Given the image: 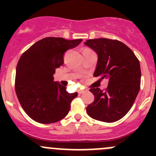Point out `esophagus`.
Here are the masks:
<instances>
[{
  "instance_id": "esophagus-1",
  "label": "esophagus",
  "mask_w": 156,
  "mask_h": 156,
  "mask_svg": "<svg viewBox=\"0 0 156 156\" xmlns=\"http://www.w3.org/2000/svg\"><path fill=\"white\" fill-rule=\"evenodd\" d=\"M84 92H85V90H82V89H78V93L79 94H83V93H84Z\"/></svg>"
}]
</instances>
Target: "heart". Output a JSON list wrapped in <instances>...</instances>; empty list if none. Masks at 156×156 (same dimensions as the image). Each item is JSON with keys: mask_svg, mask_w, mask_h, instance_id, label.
Wrapping results in <instances>:
<instances>
[{"mask_svg": "<svg viewBox=\"0 0 156 156\" xmlns=\"http://www.w3.org/2000/svg\"><path fill=\"white\" fill-rule=\"evenodd\" d=\"M86 50H88V49H85V50H84V51H86Z\"/></svg>", "mask_w": 156, "mask_h": 156, "instance_id": "b5f03b06", "label": "heart"}]
</instances>
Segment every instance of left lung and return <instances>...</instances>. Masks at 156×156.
I'll list each match as a JSON object with an SVG mask.
<instances>
[{
	"mask_svg": "<svg viewBox=\"0 0 156 156\" xmlns=\"http://www.w3.org/2000/svg\"><path fill=\"white\" fill-rule=\"evenodd\" d=\"M86 46L98 55L94 77L108 80L105 90L90 88L94 101L87 107L88 115L96 120L114 122L130 109L140 88V62L127 45L117 40L90 39Z\"/></svg>",
	"mask_w": 156,
	"mask_h": 156,
	"instance_id": "1",
	"label": "left lung"
}]
</instances>
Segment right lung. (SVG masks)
Returning a JSON list of instances; mask_svg holds the SVG:
<instances>
[{"label": "right lung", "mask_w": 156, "mask_h": 156, "mask_svg": "<svg viewBox=\"0 0 156 156\" xmlns=\"http://www.w3.org/2000/svg\"><path fill=\"white\" fill-rule=\"evenodd\" d=\"M81 41L82 39L45 37L20 57L16 71V94L26 114L35 122L54 123L68 115L78 94L67 92L66 87L53 81V75L64 63L65 52Z\"/></svg>", "instance_id": "right-lung-1"}]
</instances>
